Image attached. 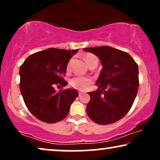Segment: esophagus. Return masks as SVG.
<instances>
[{"mask_svg": "<svg viewBox=\"0 0 160 160\" xmlns=\"http://www.w3.org/2000/svg\"><path fill=\"white\" fill-rule=\"evenodd\" d=\"M82 95H84V93L82 92H78V96H79V97H81Z\"/></svg>", "mask_w": 160, "mask_h": 160, "instance_id": "esophagus-1", "label": "esophagus"}]
</instances>
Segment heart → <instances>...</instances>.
Masks as SVG:
<instances>
[{
    "instance_id": "heart-1",
    "label": "heart",
    "mask_w": 160,
    "mask_h": 160,
    "mask_svg": "<svg viewBox=\"0 0 160 160\" xmlns=\"http://www.w3.org/2000/svg\"><path fill=\"white\" fill-rule=\"evenodd\" d=\"M84 59L85 62L88 66L91 65L92 63L98 61V58L95 55L92 54H87L84 56ZM70 68V63H68L67 66V69L68 70ZM92 83V78L89 76H75L70 80V85L73 88L78 90L84 91L87 89L88 87L90 86V84Z\"/></svg>"
}]
</instances>
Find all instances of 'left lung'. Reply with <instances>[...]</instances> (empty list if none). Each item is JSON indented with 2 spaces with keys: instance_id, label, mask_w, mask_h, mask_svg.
Listing matches in <instances>:
<instances>
[{
  "instance_id": "left-lung-1",
  "label": "left lung",
  "mask_w": 160,
  "mask_h": 160,
  "mask_svg": "<svg viewBox=\"0 0 160 160\" xmlns=\"http://www.w3.org/2000/svg\"><path fill=\"white\" fill-rule=\"evenodd\" d=\"M84 50L95 54L102 65L96 82L98 89L89 92L87 115L97 124L114 123L134 102L139 87L138 66L127 52L108 46Z\"/></svg>"
}]
</instances>
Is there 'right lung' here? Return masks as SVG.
Listing matches in <instances>:
<instances>
[{"label": "right lung", "instance_id": "obj_1", "mask_svg": "<svg viewBox=\"0 0 160 160\" xmlns=\"http://www.w3.org/2000/svg\"><path fill=\"white\" fill-rule=\"evenodd\" d=\"M78 49L49 48L31 54L19 68V89L24 102L34 117L47 123L65 119L78 94L75 89L57 92L55 85L68 84L62 78L68 63Z\"/></svg>", "mask_w": 160, "mask_h": 160}]
</instances>
